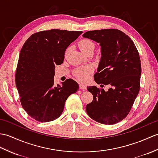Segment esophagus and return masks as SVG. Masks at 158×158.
Wrapping results in <instances>:
<instances>
[{
    "mask_svg": "<svg viewBox=\"0 0 158 158\" xmlns=\"http://www.w3.org/2000/svg\"><path fill=\"white\" fill-rule=\"evenodd\" d=\"M79 88L82 90H85L87 89V86L83 84H79Z\"/></svg>",
    "mask_w": 158,
    "mask_h": 158,
    "instance_id": "obj_1",
    "label": "esophagus"
}]
</instances>
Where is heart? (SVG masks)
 I'll return each instance as SVG.
<instances>
[{
  "mask_svg": "<svg viewBox=\"0 0 158 158\" xmlns=\"http://www.w3.org/2000/svg\"><path fill=\"white\" fill-rule=\"evenodd\" d=\"M79 49L84 54H87L90 52H93L95 48V44L92 40L87 38H83L80 40L78 43ZM91 69L89 67H83L76 69L75 71V76L81 81H86L91 73Z\"/></svg>",
  "mask_w": 158,
  "mask_h": 158,
  "instance_id": "obj_1",
  "label": "heart"
}]
</instances>
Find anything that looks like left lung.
Listing matches in <instances>:
<instances>
[{"mask_svg":"<svg viewBox=\"0 0 158 158\" xmlns=\"http://www.w3.org/2000/svg\"><path fill=\"white\" fill-rule=\"evenodd\" d=\"M83 37L100 44L102 57L94 80L98 84L110 86L108 91L96 86L87 87L94 98L86 106V112L98 123L116 124L129 113L140 89L138 50L133 40L116 29L89 31Z\"/></svg>","mask_w":158,"mask_h":158,"instance_id":"left-lung-1","label":"left lung"}]
</instances>
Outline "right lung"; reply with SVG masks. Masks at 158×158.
I'll return each mask as SVG.
<instances>
[{"instance_id": "add662e5", "label": "right lung", "mask_w": 158, "mask_h": 158, "mask_svg": "<svg viewBox=\"0 0 158 158\" xmlns=\"http://www.w3.org/2000/svg\"><path fill=\"white\" fill-rule=\"evenodd\" d=\"M82 33L53 29L35 33L24 43L15 83L22 107L32 118L42 123L58 118L68 97L79 89L71 79L54 86V77L55 66L63 62L67 48Z\"/></svg>"}]
</instances>
